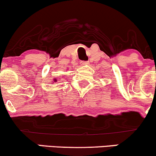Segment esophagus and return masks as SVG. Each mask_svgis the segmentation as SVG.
I'll return each mask as SVG.
<instances>
[{
  "label": "esophagus",
  "mask_w": 156,
  "mask_h": 156,
  "mask_svg": "<svg viewBox=\"0 0 156 156\" xmlns=\"http://www.w3.org/2000/svg\"><path fill=\"white\" fill-rule=\"evenodd\" d=\"M81 65H83V66H87V65H89V61H81Z\"/></svg>",
  "instance_id": "esophagus-1"
}]
</instances>
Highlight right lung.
I'll return each mask as SVG.
<instances>
[{
    "mask_svg": "<svg viewBox=\"0 0 156 156\" xmlns=\"http://www.w3.org/2000/svg\"><path fill=\"white\" fill-rule=\"evenodd\" d=\"M55 81H56V79H55Z\"/></svg>",
    "mask_w": 156,
    "mask_h": 156,
    "instance_id": "1",
    "label": "right lung"
}]
</instances>
